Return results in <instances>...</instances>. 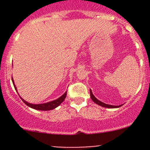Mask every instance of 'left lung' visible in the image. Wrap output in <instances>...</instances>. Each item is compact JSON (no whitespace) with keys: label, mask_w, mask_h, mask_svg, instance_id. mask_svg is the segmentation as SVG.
Returning a JSON list of instances; mask_svg holds the SVG:
<instances>
[{"label":"left lung","mask_w":150,"mask_h":150,"mask_svg":"<svg viewBox=\"0 0 150 150\" xmlns=\"http://www.w3.org/2000/svg\"><path fill=\"white\" fill-rule=\"evenodd\" d=\"M90 94H91V98L92 101H93L94 103L99 104V105L102 106V107H107V108H117V107H121L122 105H120V106H113V105H110V104H104L103 102H100L99 100H98L97 99H96V97H95L94 96H93V94L92 93V91L91 90H90Z\"/></svg>","instance_id":"left-lung-1"}]
</instances>
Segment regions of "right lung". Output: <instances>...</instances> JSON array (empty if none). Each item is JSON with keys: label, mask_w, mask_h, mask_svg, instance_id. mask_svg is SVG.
<instances>
[{"label": "right lung", "mask_w": 150, "mask_h": 150, "mask_svg": "<svg viewBox=\"0 0 150 150\" xmlns=\"http://www.w3.org/2000/svg\"><path fill=\"white\" fill-rule=\"evenodd\" d=\"M12 82H13V86H14L15 89H16V86H15L14 83H13V78H12ZM67 92V91H66L65 93H64L62 96H60L59 99H56V100H54V101H52V102H47V103H45V104H30V103H28V102H27L26 101H25L23 99H22L21 97L20 98L22 99V102H23L24 103L26 104V105H28V107H31V108H33V109H35V110H43V111H47V110H53V109H55L56 107H57L58 106H59L60 104H62V102H63V101H64V99L66 98Z\"/></svg>", "instance_id": "add662e5"}]
</instances>
